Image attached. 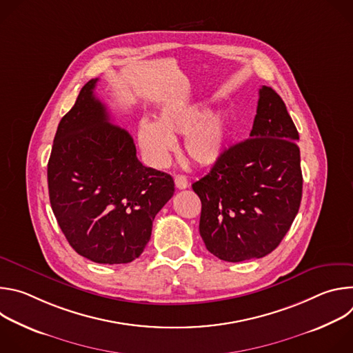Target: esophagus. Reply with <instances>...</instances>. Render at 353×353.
<instances>
[{
  "label": "esophagus",
  "instance_id": "esophagus-1",
  "mask_svg": "<svg viewBox=\"0 0 353 353\" xmlns=\"http://www.w3.org/2000/svg\"><path fill=\"white\" fill-rule=\"evenodd\" d=\"M174 184H176V187H177L179 190H184V188L188 187V180H187V177L183 176V174H176V176H174Z\"/></svg>",
  "mask_w": 353,
  "mask_h": 353
}]
</instances>
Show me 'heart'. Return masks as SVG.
<instances>
[{"label": "heart", "mask_w": 353, "mask_h": 353, "mask_svg": "<svg viewBox=\"0 0 353 353\" xmlns=\"http://www.w3.org/2000/svg\"><path fill=\"white\" fill-rule=\"evenodd\" d=\"M184 137V152L198 166H212L225 155L232 135V121L226 112L208 113L201 103H168L157 117V124L141 121L138 143L148 162L162 168L174 149V137Z\"/></svg>", "instance_id": "b5f03b06"}]
</instances>
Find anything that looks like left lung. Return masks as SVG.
I'll use <instances>...</instances> for the list:
<instances>
[{"mask_svg":"<svg viewBox=\"0 0 353 353\" xmlns=\"http://www.w3.org/2000/svg\"><path fill=\"white\" fill-rule=\"evenodd\" d=\"M299 132L281 96L260 89L250 138L232 145L192 184L199 196V234L215 257L240 263L274 251L296 218L303 177Z\"/></svg>","mask_w":353,"mask_h":353,"instance_id":"left-lung-1","label":"left lung"}]
</instances>
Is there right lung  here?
Returning a JSON list of instances; mask_svg holds the SVG:
<instances>
[{"label": "right lung", "instance_id": "obj_1", "mask_svg": "<svg viewBox=\"0 0 353 353\" xmlns=\"http://www.w3.org/2000/svg\"><path fill=\"white\" fill-rule=\"evenodd\" d=\"M96 82L83 85L59 124L47 165L50 204L79 256L127 264L142 254L174 181L138 161L130 132L94 96Z\"/></svg>", "mask_w": 353, "mask_h": 353}]
</instances>
